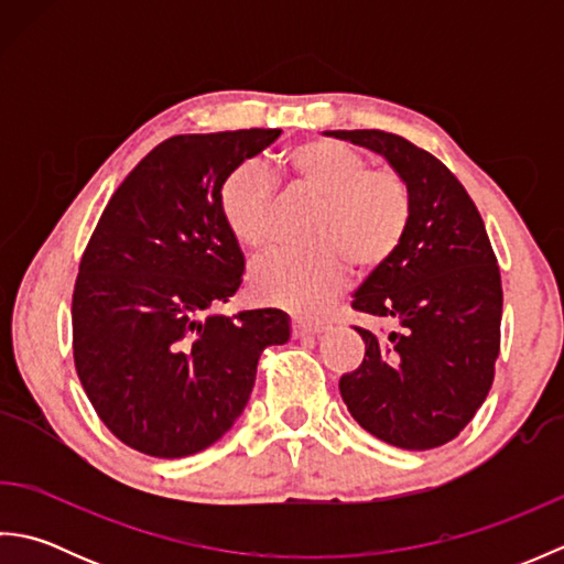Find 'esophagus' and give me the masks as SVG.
<instances>
[{
  "label": "esophagus",
  "mask_w": 564,
  "mask_h": 564,
  "mask_svg": "<svg viewBox=\"0 0 564 564\" xmlns=\"http://www.w3.org/2000/svg\"><path fill=\"white\" fill-rule=\"evenodd\" d=\"M325 329L322 322H310V319H293V337H307V334H319Z\"/></svg>",
  "instance_id": "obj_1"
}]
</instances>
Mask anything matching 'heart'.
<instances>
[{"mask_svg": "<svg viewBox=\"0 0 564 564\" xmlns=\"http://www.w3.org/2000/svg\"><path fill=\"white\" fill-rule=\"evenodd\" d=\"M293 184L322 200L307 232V251L263 259L251 271V291L263 303L297 315H317L341 293L349 269L376 273L398 254L412 225V194L394 170H368L361 152L339 140L313 138L283 152ZM223 223L254 251L273 242V184L245 162L218 191Z\"/></svg>", "mask_w": 564, "mask_h": 564, "instance_id": "heart-1", "label": "heart"}]
</instances>
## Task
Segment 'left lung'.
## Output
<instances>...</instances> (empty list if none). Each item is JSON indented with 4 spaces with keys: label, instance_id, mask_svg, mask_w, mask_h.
I'll return each instance as SVG.
<instances>
[{
    "label": "left lung",
    "instance_id": "8db88e82",
    "mask_svg": "<svg viewBox=\"0 0 564 564\" xmlns=\"http://www.w3.org/2000/svg\"><path fill=\"white\" fill-rule=\"evenodd\" d=\"M386 158L412 194V225L388 267L354 293V310L394 319L388 337L356 327L364 364L339 380L368 434L404 451L453 441L495 380L501 275L485 223L434 154L386 130H327Z\"/></svg>",
    "mask_w": 564,
    "mask_h": 564
}]
</instances>
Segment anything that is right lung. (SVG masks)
Instances as JSON below:
<instances>
[{
  "label": "right lung",
  "instance_id": "obj_1",
  "mask_svg": "<svg viewBox=\"0 0 564 564\" xmlns=\"http://www.w3.org/2000/svg\"><path fill=\"white\" fill-rule=\"evenodd\" d=\"M279 135H174L101 213L72 295V349L94 410L130 448L184 458L213 446L245 412L261 351L291 339V317L275 307L213 313L245 273L220 184Z\"/></svg>",
  "mask_w": 564,
  "mask_h": 564
}]
</instances>
